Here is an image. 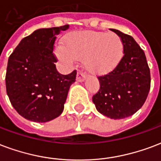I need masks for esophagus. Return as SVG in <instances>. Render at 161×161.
I'll return each mask as SVG.
<instances>
[{"mask_svg": "<svg viewBox=\"0 0 161 161\" xmlns=\"http://www.w3.org/2000/svg\"><path fill=\"white\" fill-rule=\"evenodd\" d=\"M85 79H86V77H85V75H84V73H82V72H77V78H76L77 82H84Z\"/></svg>", "mask_w": 161, "mask_h": 161, "instance_id": "esophagus-1", "label": "esophagus"}]
</instances>
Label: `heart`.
I'll use <instances>...</instances> for the list:
<instances>
[{
    "instance_id": "1",
    "label": "heart",
    "mask_w": 161,
    "mask_h": 161,
    "mask_svg": "<svg viewBox=\"0 0 161 161\" xmlns=\"http://www.w3.org/2000/svg\"><path fill=\"white\" fill-rule=\"evenodd\" d=\"M124 43L114 32L82 31L67 39L65 48L57 47L56 54L67 64L83 59L84 68L93 75L108 74L123 57Z\"/></svg>"
}]
</instances>
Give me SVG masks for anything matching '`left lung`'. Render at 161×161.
<instances>
[{"instance_id": "8db88e82", "label": "left lung", "mask_w": 161, "mask_h": 161, "mask_svg": "<svg viewBox=\"0 0 161 161\" xmlns=\"http://www.w3.org/2000/svg\"><path fill=\"white\" fill-rule=\"evenodd\" d=\"M124 43V56L114 71L98 77L100 90L92 101L100 114L112 119L130 117L142 107L150 90V71L134 38L112 29Z\"/></svg>"}]
</instances>
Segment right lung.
Returning a JSON list of instances; mask_svg holds the SVG:
<instances>
[{"instance_id":"right-lung-1","label":"right lung","mask_w":161,"mask_h":161,"mask_svg":"<svg viewBox=\"0 0 161 161\" xmlns=\"http://www.w3.org/2000/svg\"><path fill=\"white\" fill-rule=\"evenodd\" d=\"M68 28L66 25L36 30L20 41L8 59L7 93L14 109L26 119L45 123L62 114L77 72L59 74L53 49L56 36Z\"/></svg>"}]
</instances>
